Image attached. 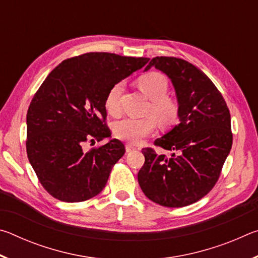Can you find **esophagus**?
Instances as JSON below:
<instances>
[{
  "label": "esophagus",
  "instance_id": "1",
  "mask_svg": "<svg viewBox=\"0 0 258 258\" xmlns=\"http://www.w3.org/2000/svg\"><path fill=\"white\" fill-rule=\"evenodd\" d=\"M135 149H137V148H135L133 145H131V143H127V145H126V151L127 152H131Z\"/></svg>",
  "mask_w": 258,
  "mask_h": 258
}]
</instances>
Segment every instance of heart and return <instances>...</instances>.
<instances>
[{"label":"heart","mask_w":258,"mask_h":258,"mask_svg":"<svg viewBox=\"0 0 258 258\" xmlns=\"http://www.w3.org/2000/svg\"><path fill=\"white\" fill-rule=\"evenodd\" d=\"M139 87L147 98L151 100L146 118H124L113 125V133L118 139L130 143H139L142 139L152 134L157 128V122L167 126L173 124L177 117V106L172 99L166 97L168 82L163 74L149 73L139 78ZM124 90V83L118 82L108 91L104 106L112 116L120 113V97Z\"/></svg>","instance_id":"heart-1"}]
</instances>
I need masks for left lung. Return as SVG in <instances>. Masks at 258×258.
Returning <instances> with one entry per match:
<instances>
[{
  "label": "left lung",
  "instance_id": "8db88e82",
  "mask_svg": "<svg viewBox=\"0 0 258 258\" xmlns=\"http://www.w3.org/2000/svg\"><path fill=\"white\" fill-rule=\"evenodd\" d=\"M155 67L171 80L177 100L178 124L155 145L174 151L169 157L146 148L138 181L148 198L165 207H184L205 197L215 185L232 147L231 117L220 91L187 61L156 56Z\"/></svg>",
  "mask_w": 258,
  "mask_h": 258
}]
</instances>
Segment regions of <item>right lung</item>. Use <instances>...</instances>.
<instances>
[{"label":"right lung","mask_w":258,"mask_h":258,"mask_svg":"<svg viewBox=\"0 0 258 258\" xmlns=\"http://www.w3.org/2000/svg\"><path fill=\"white\" fill-rule=\"evenodd\" d=\"M148 61L90 52L62 61L43 82L27 111L26 149L41 184L54 198L84 202L106 186L124 145L111 139L97 149L83 148L94 139L111 138L104 124L108 91Z\"/></svg>","instance_id":"add662e5"}]
</instances>
